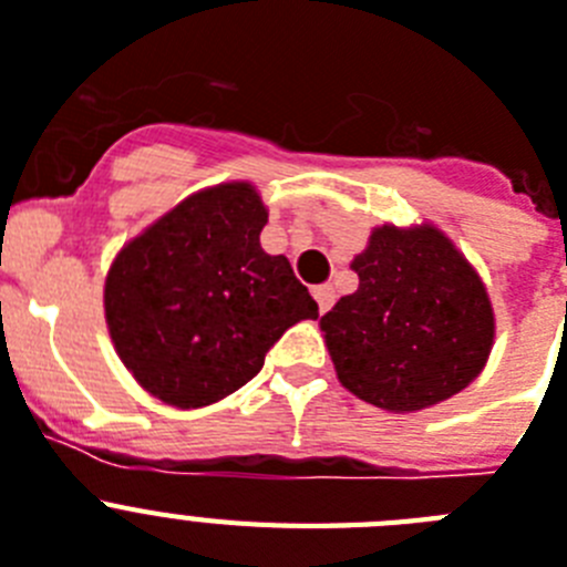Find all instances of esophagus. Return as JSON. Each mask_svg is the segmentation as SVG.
Listing matches in <instances>:
<instances>
[{
	"mask_svg": "<svg viewBox=\"0 0 567 567\" xmlns=\"http://www.w3.org/2000/svg\"><path fill=\"white\" fill-rule=\"evenodd\" d=\"M313 299H317L319 311H331L333 299H337V290H333L331 285H317V288H313Z\"/></svg>",
	"mask_w": 567,
	"mask_h": 567,
	"instance_id": "esophagus-1",
	"label": "esophagus"
}]
</instances>
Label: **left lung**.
<instances>
[{
    "instance_id": "1",
    "label": "left lung",
    "mask_w": 567,
    "mask_h": 567,
    "mask_svg": "<svg viewBox=\"0 0 567 567\" xmlns=\"http://www.w3.org/2000/svg\"><path fill=\"white\" fill-rule=\"evenodd\" d=\"M351 268L359 288L319 328L353 396L411 413L480 377L494 344V308L480 274L440 228H373Z\"/></svg>"
}]
</instances>
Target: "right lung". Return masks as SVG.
<instances>
[{"mask_svg": "<svg viewBox=\"0 0 567 567\" xmlns=\"http://www.w3.org/2000/svg\"><path fill=\"white\" fill-rule=\"evenodd\" d=\"M268 223L250 182L182 199L116 254L105 279L113 348L151 396L174 408L225 400L265 353L319 308L285 256L259 245Z\"/></svg>", "mask_w": 567, "mask_h": 567, "instance_id": "add662e5", "label": "right lung"}]
</instances>
